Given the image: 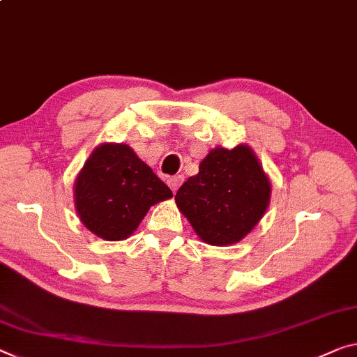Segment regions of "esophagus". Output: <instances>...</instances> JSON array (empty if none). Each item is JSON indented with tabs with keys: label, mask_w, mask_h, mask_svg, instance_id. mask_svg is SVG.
<instances>
[{
	"label": "esophagus",
	"mask_w": 357,
	"mask_h": 357,
	"mask_svg": "<svg viewBox=\"0 0 357 357\" xmlns=\"http://www.w3.org/2000/svg\"><path fill=\"white\" fill-rule=\"evenodd\" d=\"M183 178H185L183 175H175V177H171V178L167 180V183H169V186H171V188H172L174 193L178 190V186L183 183Z\"/></svg>",
	"instance_id": "obj_1"
}]
</instances>
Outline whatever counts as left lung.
Returning a JSON list of instances; mask_svg holds the SVG:
<instances>
[{
    "instance_id": "1",
    "label": "left lung",
    "mask_w": 357,
    "mask_h": 357,
    "mask_svg": "<svg viewBox=\"0 0 357 357\" xmlns=\"http://www.w3.org/2000/svg\"><path fill=\"white\" fill-rule=\"evenodd\" d=\"M271 185L248 145L215 148L199 172L180 186L175 202L207 244L238 243L255 227L270 202Z\"/></svg>"
}]
</instances>
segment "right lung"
I'll use <instances>...</instances> for the list:
<instances>
[{
	"mask_svg": "<svg viewBox=\"0 0 357 357\" xmlns=\"http://www.w3.org/2000/svg\"><path fill=\"white\" fill-rule=\"evenodd\" d=\"M171 196V188L124 144L98 146L75 183L81 222L107 241L129 238L148 209Z\"/></svg>",
	"mask_w": 357,
	"mask_h": 357,
	"instance_id": "obj_1",
	"label": "right lung"
}]
</instances>
